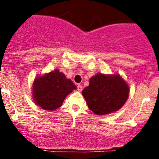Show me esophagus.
Instances as JSON below:
<instances>
[{
    "label": "esophagus",
    "instance_id": "34e87169",
    "mask_svg": "<svg viewBox=\"0 0 159 159\" xmlns=\"http://www.w3.org/2000/svg\"><path fill=\"white\" fill-rule=\"evenodd\" d=\"M77 88H78V90L79 91V92H81L82 90H83V87H82V86L80 85V84H78L77 86Z\"/></svg>",
    "mask_w": 159,
    "mask_h": 159
}]
</instances>
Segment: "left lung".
<instances>
[{
	"instance_id": "8db88e82",
	"label": "left lung",
	"mask_w": 159,
	"mask_h": 159,
	"mask_svg": "<svg viewBox=\"0 0 159 159\" xmlns=\"http://www.w3.org/2000/svg\"><path fill=\"white\" fill-rule=\"evenodd\" d=\"M129 86L120 74L97 73L82 91L88 107L95 114L105 115L117 111L129 96Z\"/></svg>"
}]
</instances>
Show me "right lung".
Segmentation results:
<instances>
[{
    "label": "right lung",
    "mask_w": 159,
    "mask_h": 159,
    "mask_svg": "<svg viewBox=\"0 0 159 159\" xmlns=\"http://www.w3.org/2000/svg\"><path fill=\"white\" fill-rule=\"evenodd\" d=\"M74 83L59 69L37 76L33 82V101L46 111H55L62 106L67 95L76 90Z\"/></svg>",
    "instance_id": "obj_1"
}]
</instances>
